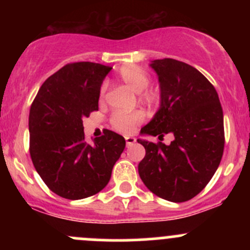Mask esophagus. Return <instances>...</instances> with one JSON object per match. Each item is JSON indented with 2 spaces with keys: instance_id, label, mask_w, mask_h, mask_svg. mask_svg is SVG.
<instances>
[{
  "instance_id": "1",
  "label": "esophagus",
  "mask_w": 250,
  "mask_h": 250,
  "mask_svg": "<svg viewBox=\"0 0 250 250\" xmlns=\"http://www.w3.org/2000/svg\"><path fill=\"white\" fill-rule=\"evenodd\" d=\"M135 138H133V137H127L125 138V145L127 146H130V145H133V144L135 143Z\"/></svg>"
}]
</instances>
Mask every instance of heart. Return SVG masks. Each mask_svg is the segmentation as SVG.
Returning a JSON list of instances; mask_svg holds the SVG:
<instances>
[{
	"label": "heart",
	"instance_id": "b5f03b06",
	"mask_svg": "<svg viewBox=\"0 0 250 250\" xmlns=\"http://www.w3.org/2000/svg\"><path fill=\"white\" fill-rule=\"evenodd\" d=\"M117 77L125 85H127L132 92L137 93L139 95L140 100L147 104L157 102L158 93L157 90L147 88L150 83V77L148 74L138 65L130 64L122 66L117 72ZM105 87H102L100 90V99H104ZM141 121V115L139 112L134 113H115L111 118V125L118 132L128 134L133 130L134 125Z\"/></svg>",
	"mask_w": 250,
	"mask_h": 250
}]
</instances>
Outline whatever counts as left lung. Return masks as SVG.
Here are the masks:
<instances>
[{
  "label": "left lung",
  "mask_w": 250,
  "mask_h": 250,
  "mask_svg": "<svg viewBox=\"0 0 250 250\" xmlns=\"http://www.w3.org/2000/svg\"><path fill=\"white\" fill-rule=\"evenodd\" d=\"M150 67L158 77L160 107L140 134L158 135L160 140L173 134L174 140L166 145L138 139L146 151L138 170L156 196L185 202L206 188L220 165L225 144L223 109L213 84L191 65L157 59Z\"/></svg>",
  "instance_id": "1"
}]
</instances>
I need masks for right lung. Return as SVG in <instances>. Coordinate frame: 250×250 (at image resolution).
<instances>
[{"instance_id":"obj_1","label":"right lung","mask_w":250,"mask_h":250,"mask_svg":"<svg viewBox=\"0 0 250 250\" xmlns=\"http://www.w3.org/2000/svg\"><path fill=\"white\" fill-rule=\"evenodd\" d=\"M112 67L81 62L44 81L29 115L30 155L35 169L58 196L82 200L102 191L125 147L122 135L84 140L83 118L98 110L100 87Z\"/></svg>"}]
</instances>
